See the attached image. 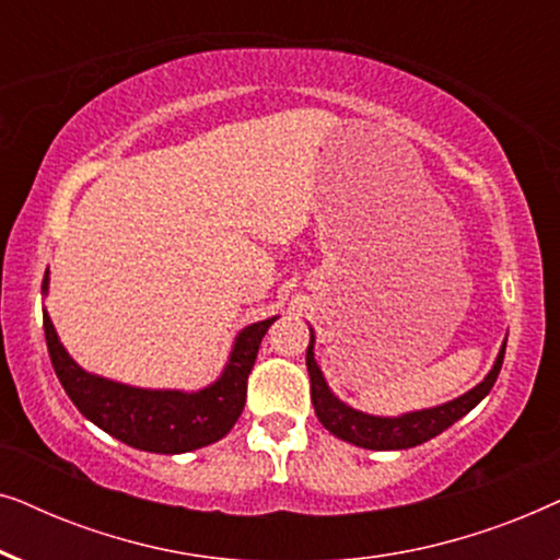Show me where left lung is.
<instances>
[{"label": "left lung", "mask_w": 560, "mask_h": 560, "mask_svg": "<svg viewBox=\"0 0 560 560\" xmlns=\"http://www.w3.org/2000/svg\"><path fill=\"white\" fill-rule=\"evenodd\" d=\"M313 331H311V343L308 351H305V366H308L311 374V400L313 408H316V416L320 425L326 428L328 433H334L336 439L354 443L359 448L370 451H402L420 446V443L435 439V435L446 431L456 423L458 418H464L466 412L477 408V405L489 395V389L494 387L497 374L502 370L504 359V347H508V339H504L500 354H497V362L485 380L479 382L477 387L469 389V393L456 397V400L435 405V408L405 412V416L397 418H382V416H370V412L349 408L347 402H341L331 389H328L324 372L316 364V354H313Z\"/></svg>", "instance_id": "8db88e82"}]
</instances>
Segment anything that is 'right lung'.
Masks as SVG:
<instances>
[{"label": "right lung", "mask_w": 560, "mask_h": 560, "mask_svg": "<svg viewBox=\"0 0 560 560\" xmlns=\"http://www.w3.org/2000/svg\"><path fill=\"white\" fill-rule=\"evenodd\" d=\"M48 295V272L43 278ZM275 318L257 320L234 339V349L221 377L198 393L183 389H142L121 385L81 370L60 343L48 311H43L48 354L66 395L91 423L127 446L150 454H186L232 431L247 400V377L255 366L259 343Z\"/></svg>", "instance_id": "1"}]
</instances>
